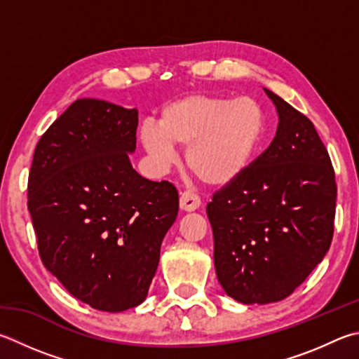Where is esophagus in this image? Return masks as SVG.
<instances>
[{
    "mask_svg": "<svg viewBox=\"0 0 359 359\" xmlns=\"http://www.w3.org/2000/svg\"><path fill=\"white\" fill-rule=\"evenodd\" d=\"M201 205V199L191 191H184L180 194V208L184 212H194Z\"/></svg>",
    "mask_w": 359,
    "mask_h": 359,
    "instance_id": "esophagus-1",
    "label": "esophagus"
}]
</instances>
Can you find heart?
I'll use <instances>...</instances> for the list:
<instances>
[{
    "label": "heart",
    "mask_w": 359,
    "mask_h": 359,
    "mask_svg": "<svg viewBox=\"0 0 359 359\" xmlns=\"http://www.w3.org/2000/svg\"><path fill=\"white\" fill-rule=\"evenodd\" d=\"M158 126L146 122L140 141L158 171L174 165L187 147L188 169L210 187H226L251 168L266 136V113L248 95L190 94L168 103Z\"/></svg>",
    "instance_id": "obj_1"
}]
</instances>
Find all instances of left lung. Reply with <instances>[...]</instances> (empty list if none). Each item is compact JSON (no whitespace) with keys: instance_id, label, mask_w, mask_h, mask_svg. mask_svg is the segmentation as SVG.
<instances>
[{"instance_id":"1","label":"left lung","mask_w":359,"mask_h":359,"mask_svg":"<svg viewBox=\"0 0 359 359\" xmlns=\"http://www.w3.org/2000/svg\"><path fill=\"white\" fill-rule=\"evenodd\" d=\"M278 113L271 144L207 204L218 283L243 304L281 302L330 250L336 180L308 117L265 89Z\"/></svg>"}]
</instances>
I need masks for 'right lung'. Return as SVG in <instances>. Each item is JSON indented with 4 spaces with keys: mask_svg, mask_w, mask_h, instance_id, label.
Returning a JSON list of instances; mask_svg holds the SVG:
<instances>
[{
    "mask_svg": "<svg viewBox=\"0 0 359 359\" xmlns=\"http://www.w3.org/2000/svg\"><path fill=\"white\" fill-rule=\"evenodd\" d=\"M136 127L138 109L76 100L39 140L28 179L45 269L107 312L144 302L179 212L175 187L144 179L130 163Z\"/></svg>",
    "mask_w": 359,
    "mask_h": 359,
    "instance_id": "obj_1",
    "label": "right lung"
}]
</instances>
